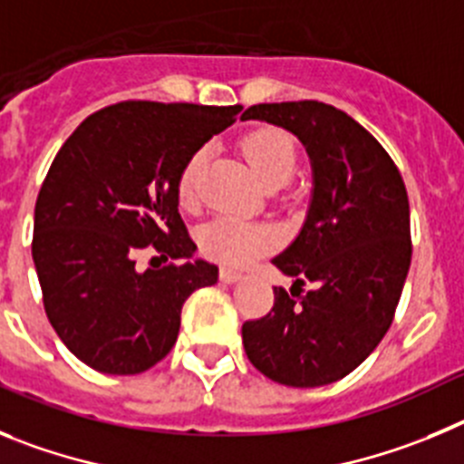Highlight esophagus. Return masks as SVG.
<instances>
[{"label":"esophagus","instance_id":"1","mask_svg":"<svg viewBox=\"0 0 464 464\" xmlns=\"http://www.w3.org/2000/svg\"><path fill=\"white\" fill-rule=\"evenodd\" d=\"M219 279H222L224 284H236V282H240V279H242V275L237 273V270H233V268H227V266H224V268L219 270Z\"/></svg>","mask_w":464,"mask_h":464}]
</instances>
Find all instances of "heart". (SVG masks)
Wrapping results in <instances>:
<instances>
[{
  "label": "heart",
  "mask_w": 464,
  "mask_h": 464,
  "mask_svg": "<svg viewBox=\"0 0 464 464\" xmlns=\"http://www.w3.org/2000/svg\"><path fill=\"white\" fill-rule=\"evenodd\" d=\"M245 160L249 161L258 180L266 187L284 185L294 175L295 145L279 129H256L240 143ZM206 161V150H198L187 160L178 178V198L182 206H191L196 198V178ZM201 249L215 261L247 263L277 245V231L268 224L245 222L237 217H217L201 228Z\"/></svg>",
  "instance_id": "heart-1"
}]
</instances>
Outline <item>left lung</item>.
I'll use <instances>...</instances> for the list:
<instances>
[{
	"label": "left lung",
	"instance_id": "1",
	"mask_svg": "<svg viewBox=\"0 0 464 464\" xmlns=\"http://www.w3.org/2000/svg\"><path fill=\"white\" fill-rule=\"evenodd\" d=\"M242 120L294 133L312 166L303 228L273 258L294 277L291 294L275 286L273 310L245 321L242 344L273 382L325 386L353 372L393 321L411 263L402 175L372 133L328 103H258ZM304 281L313 291L291 299Z\"/></svg>",
	"mask_w": 464,
	"mask_h": 464
}]
</instances>
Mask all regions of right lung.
Returning <instances> with one entry per match:
<instances>
[{"instance_id":"right-lung-1","label":"right lung","mask_w":464,"mask_h":464,"mask_svg":"<svg viewBox=\"0 0 464 464\" xmlns=\"http://www.w3.org/2000/svg\"><path fill=\"white\" fill-rule=\"evenodd\" d=\"M242 106L124 102L71 133L34 208L36 275L66 349L103 374H140L173 349L185 300L219 277L194 258L178 206L191 154L231 127ZM154 244L181 263L140 274Z\"/></svg>"}]
</instances>
